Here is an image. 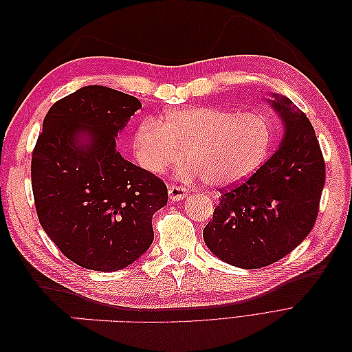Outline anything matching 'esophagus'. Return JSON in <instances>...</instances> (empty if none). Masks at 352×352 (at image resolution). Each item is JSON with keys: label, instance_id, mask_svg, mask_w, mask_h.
<instances>
[{"label": "esophagus", "instance_id": "34e87169", "mask_svg": "<svg viewBox=\"0 0 352 352\" xmlns=\"http://www.w3.org/2000/svg\"><path fill=\"white\" fill-rule=\"evenodd\" d=\"M168 197L172 201H182L186 198L188 190L184 186H177V185H168Z\"/></svg>", "mask_w": 352, "mask_h": 352}]
</instances>
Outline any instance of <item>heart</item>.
I'll list each match as a JSON object with an SVG mask.
<instances>
[{
	"label": "heart",
	"mask_w": 352,
	"mask_h": 352,
	"mask_svg": "<svg viewBox=\"0 0 352 352\" xmlns=\"http://www.w3.org/2000/svg\"><path fill=\"white\" fill-rule=\"evenodd\" d=\"M270 144L272 129L264 116L216 105L167 111L162 120L150 117L133 135L135 157L148 172L177 164L186 151L190 162L180 173L201 176L212 188H230L251 177Z\"/></svg>",
	"instance_id": "heart-1"
}]
</instances>
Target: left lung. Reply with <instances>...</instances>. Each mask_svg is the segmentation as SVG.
<instances>
[{
  "label": "left lung",
  "instance_id": "1",
  "mask_svg": "<svg viewBox=\"0 0 352 352\" xmlns=\"http://www.w3.org/2000/svg\"><path fill=\"white\" fill-rule=\"evenodd\" d=\"M270 101L285 123L280 146L251 177L221 190L202 232L212 254L241 269L270 265L307 238L326 180L324 158L307 114L278 94Z\"/></svg>",
  "mask_w": 352,
  "mask_h": 352
}]
</instances>
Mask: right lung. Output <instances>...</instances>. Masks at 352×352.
<instances>
[{"instance_id":"1","label":"right lung","mask_w":352,"mask_h":352,"mask_svg":"<svg viewBox=\"0 0 352 352\" xmlns=\"http://www.w3.org/2000/svg\"><path fill=\"white\" fill-rule=\"evenodd\" d=\"M141 107L132 95L94 85L52 104L44 119L30 164L36 214L80 267L120 270L153 243L167 186L116 150L117 133Z\"/></svg>"}]
</instances>
